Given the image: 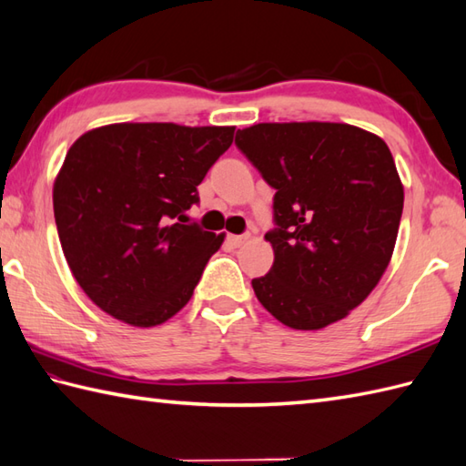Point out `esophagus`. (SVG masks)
Segmentation results:
<instances>
[{
    "label": "esophagus",
    "instance_id": "esophagus-1",
    "mask_svg": "<svg viewBox=\"0 0 466 466\" xmlns=\"http://www.w3.org/2000/svg\"><path fill=\"white\" fill-rule=\"evenodd\" d=\"M248 238H250V236H248V234H230L228 236V244L232 246V248H240L246 240H248Z\"/></svg>",
    "mask_w": 466,
    "mask_h": 466
}]
</instances>
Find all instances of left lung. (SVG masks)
I'll return each instance as SVG.
<instances>
[{"label":"left lung","mask_w":466,"mask_h":466,"mask_svg":"<svg viewBox=\"0 0 466 466\" xmlns=\"http://www.w3.org/2000/svg\"><path fill=\"white\" fill-rule=\"evenodd\" d=\"M236 147L276 190L266 234L274 266L252 279L294 329L343 319L380 282L403 214V184L383 140L343 123H259Z\"/></svg>","instance_id":"left-lung-1"}]
</instances>
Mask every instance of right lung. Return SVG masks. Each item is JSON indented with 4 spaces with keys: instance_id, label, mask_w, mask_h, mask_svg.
I'll return each instance as SVG.
<instances>
[{
    "instance_id": "obj_1",
    "label": "right lung",
    "mask_w": 466,
    "mask_h": 466,
    "mask_svg": "<svg viewBox=\"0 0 466 466\" xmlns=\"http://www.w3.org/2000/svg\"><path fill=\"white\" fill-rule=\"evenodd\" d=\"M234 127L118 123L75 140L53 184L65 259L93 304L153 328L188 304L224 234L187 212Z\"/></svg>"
}]
</instances>
